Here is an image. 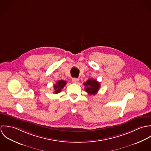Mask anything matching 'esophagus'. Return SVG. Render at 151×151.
I'll list each match as a JSON object with an SVG mask.
<instances>
[{"mask_svg":"<svg viewBox=\"0 0 151 151\" xmlns=\"http://www.w3.org/2000/svg\"><path fill=\"white\" fill-rule=\"evenodd\" d=\"M72 81L74 83H78L79 81V79L78 78H73L72 79Z\"/></svg>","mask_w":151,"mask_h":151,"instance_id":"esophagus-1","label":"esophagus"}]
</instances>
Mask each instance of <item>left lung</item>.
Instances as JSON below:
<instances>
[{"instance_id": "8db88e82", "label": "left lung", "mask_w": 151, "mask_h": 151, "mask_svg": "<svg viewBox=\"0 0 151 151\" xmlns=\"http://www.w3.org/2000/svg\"><path fill=\"white\" fill-rule=\"evenodd\" d=\"M85 91L89 95H95L100 88V83L95 80L90 78L84 83Z\"/></svg>"}]
</instances>
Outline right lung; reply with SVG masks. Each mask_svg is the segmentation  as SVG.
Instances as JSON below:
<instances>
[{
  "label": "right lung",
  "mask_w": 151,
  "mask_h": 151,
  "mask_svg": "<svg viewBox=\"0 0 151 151\" xmlns=\"http://www.w3.org/2000/svg\"><path fill=\"white\" fill-rule=\"evenodd\" d=\"M66 81L64 80H59L57 81L56 84L54 85V93H58L62 91V89L65 87L66 85Z\"/></svg>",
  "instance_id": "add662e5"
}]
</instances>
